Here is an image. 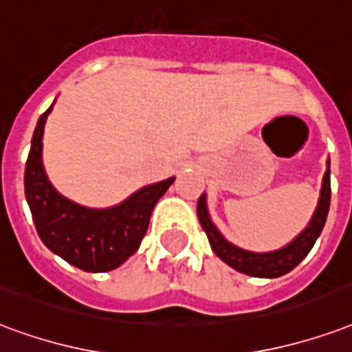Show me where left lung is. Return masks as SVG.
I'll return each instance as SVG.
<instances>
[{
    "label": "left lung",
    "instance_id": "1",
    "mask_svg": "<svg viewBox=\"0 0 352 352\" xmlns=\"http://www.w3.org/2000/svg\"><path fill=\"white\" fill-rule=\"evenodd\" d=\"M330 207V160H327V171L322 175L321 194L315 207L311 220L308 226L302 229L300 233L293 241L272 250V252H250L233 242H229L226 236L218 231L214 222L210 220L209 209H207V196L201 194L197 201V218L201 223L203 231L207 233L209 244L216 256L223 263H228L231 269L239 270L242 274L256 276V278H278L291 272L296 265L308 256L309 250L314 248L315 241L321 235Z\"/></svg>",
    "mask_w": 352,
    "mask_h": 352
}]
</instances>
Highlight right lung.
Here are the masks:
<instances>
[{
	"mask_svg": "<svg viewBox=\"0 0 352 352\" xmlns=\"http://www.w3.org/2000/svg\"><path fill=\"white\" fill-rule=\"evenodd\" d=\"M52 104L38 117L25 162V199L44 246L85 272H108L136 254L149 228L158 199L175 177L136 190L124 201L108 209H91L59 194L43 166L44 123Z\"/></svg>",
	"mask_w": 352,
	"mask_h": 352,
	"instance_id": "add662e5",
	"label": "right lung"
}]
</instances>
